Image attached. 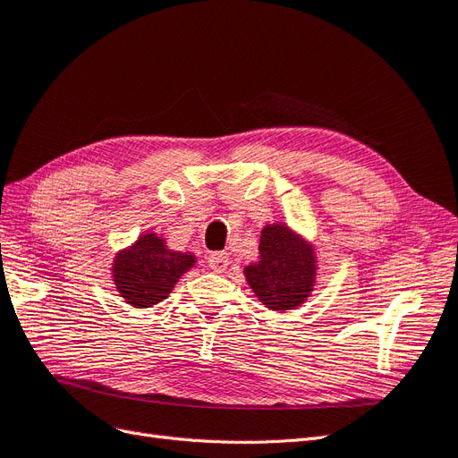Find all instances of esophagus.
<instances>
[{
  "label": "esophagus",
  "instance_id": "esophagus-1",
  "mask_svg": "<svg viewBox=\"0 0 458 458\" xmlns=\"http://www.w3.org/2000/svg\"><path fill=\"white\" fill-rule=\"evenodd\" d=\"M229 263H231V258L229 254H225V251H214V254L208 256V267L214 273H224L229 267Z\"/></svg>",
  "mask_w": 458,
  "mask_h": 458
}]
</instances>
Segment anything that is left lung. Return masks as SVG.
Masks as SVG:
<instances>
[{
  "label": "left lung",
  "mask_w": 458,
  "mask_h": 458,
  "mask_svg": "<svg viewBox=\"0 0 458 458\" xmlns=\"http://www.w3.org/2000/svg\"><path fill=\"white\" fill-rule=\"evenodd\" d=\"M317 250L286 224L265 225L259 259L244 267V276L259 301L276 312L301 307L317 284Z\"/></svg>",
  "instance_id": "left-lung-1"
}]
</instances>
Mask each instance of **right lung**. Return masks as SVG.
<instances>
[{"label": "right lung", "mask_w": 458, "mask_h": 458, "mask_svg": "<svg viewBox=\"0 0 458 458\" xmlns=\"http://www.w3.org/2000/svg\"><path fill=\"white\" fill-rule=\"evenodd\" d=\"M195 263L197 258L191 251L170 250L163 236L144 233L134 244L117 251L112 278L124 303L149 309L166 299Z\"/></svg>", "instance_id": "add662e5"}]
</instances>
